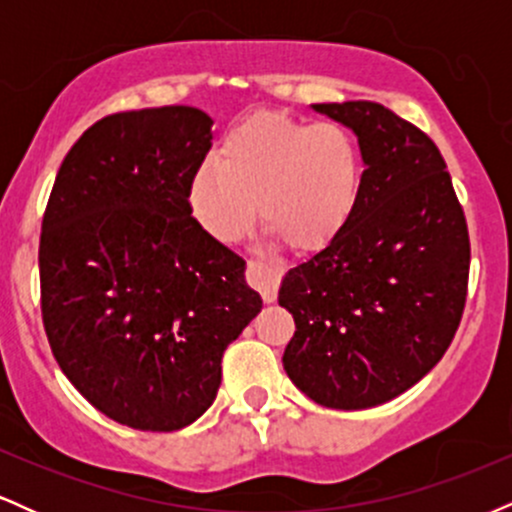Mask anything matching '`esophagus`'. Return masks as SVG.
Listing matches in <instances>:
<instances>
[{"label":"esophagus","instance_id":"obj_1","mask_svg":"<svg viewBox=\"0 0 512 512\" xmlns=\"http://www.w3.org/2000/svg\"><path fill=\"white\" fill-rule=\"evenodd\" d=\"M245 276H248V284L252 289L260 291L264 303H272L276 298V291H279L281 272L272 264H264L260 260H248V269H245Z\"/></svg>","mask_w":512,"mask_h":512}]
</instances>
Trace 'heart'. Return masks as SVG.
I'll return each mask as SVG.
<instances>
[{"label": "heart", "instance_id": "1", "mask_svg": "<svg viewBox=\"0 0 512 512\" xmlns=\"http://www.w3.org/2000/svg\"><path fill=\"white\" fill-rule=\"evenodd\" d=\"M363 158L337 122L257 113L223 137L219 156L192 175V216L211 238L236 243L262 223L293 252L330 245L361 199Z\"/></svg>", "mask_w": 512, "mask_h": 512}]
</instances>
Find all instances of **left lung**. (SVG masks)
<instances>
[{
	"label": "left lung",
	"instance_id": "left-lung-1",
	"mask_svg": "<svg viewBox=\"0 0 512 512\" xmlns=\"http://www.w3.org/2000/svg\"><path fill=\"white\" fill-rule=\"evenodd\" d=\"M313 108L354 129L366 170L344 231L281 281L279 305L296 320L284 370L322 407L368 409L448 351L467 301V219L419 127L370 101Z\"/></svg>",
	"mask_w": 512,
	"mask_h": 512
}]
</instances>
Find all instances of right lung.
I'll return each instance as SVG.
<instances>
[{
  "label": "right lung",
  "mask_w": 512,
  "mask_h": 512,
  "mask_svg": "<svg viewBox=\"0 0 512 512\" xmlns=\"http://www.w3.org/2000/svg\"><path fill=\"white\" fill-rule=\"evenodd\" d=\"M214 120L190 105L115 113L64 156L40 231V310L76 390L117 424L178 431L221 385L262 310L245 260L192 216Z\"/></svg>",
  "instance_id": "1"
}]
</instances>
